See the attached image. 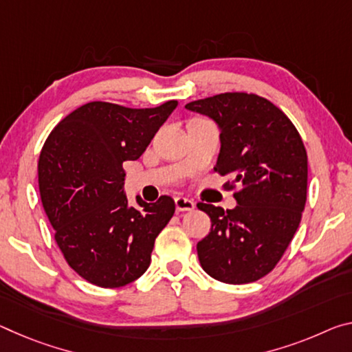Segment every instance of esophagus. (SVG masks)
<instances>
[{
  "label": "esophagus",
  "instance_id": "esophagus-1",
  "mask_svg": "<svg viewBox=\"0 0 352 352\" xmlns=\"http://www.w3.org/2000/svg\"><path fill=\"white\" fill-rule=\"evenodd\" d=\"M175 206H177V211H192L196 208V204H194L191 199L175 197Z\"/></svg>",
  "mask_w": 352,
  "mask_h": 352
}]
</instances>
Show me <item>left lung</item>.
Masks as SVG:
<instances>
[{"mask_svg": "<svg viewBox=\"0 0 352 352\" xmlns=\"http://www.w3.org/2000/svg\"><path fill=\"white\" fill-rule=\"evenodd\" d=\"M186 109L208 116L221 130L214 172L230 175L236 206L197 204L211 232L197 243L206 274L241 285L265 277L285 254L307 200V152L283 111L255 94L226 92L196 100Z\"/></svg>", "mask_w": 352, "mask_h": 352, "instance_id": "8db88e82", "label": "left lung"}]
</instances>
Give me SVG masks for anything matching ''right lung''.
<instances>
[{"mask_svg": "<svg viewBox=\"0 0 352 352\" xmlns=\"http://www.w3.org/2000/svg\"><path fill=\"white\" fill-rule=\"evenodd\" d=\"M133 109L108 102L80 106L50 133L38 158V191L69 266L102 288H119L147 271L155 239L175 202L136 197L128 205L124 163L144 153L177 108Z\"/></svg>", "mask_w": 352, "mask_h": 352, "instance_id": "right-lung-1", "label": "right lung"}]
</instances>
